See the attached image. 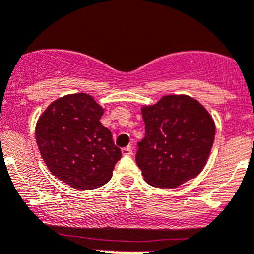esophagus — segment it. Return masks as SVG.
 Instances as JSON below:
<instances>
[{"instance_id": "1", "label": "esophagus", "mask_w": 254, "mask_h": 254, "mask_svg": "<svg viewBox=\"0 0 254 254\" xmlns=\"http://www.w3.org/2000/svg\"><path fill=\"white\" fill-rule=\"evenodd\" d=\"M123 155H131L132 154V149L131 146H127V147H123L122 149Z\"/></svg>"}]
</instances>
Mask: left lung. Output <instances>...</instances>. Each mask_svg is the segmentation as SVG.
I'll return each instance as SVG.
<instances>
[{
    "label": "left lung",
    "mask_w": 254,
    "mask_h": 254,
    "mask_svg": "<svg viewBox=\"0 0 254 254\" xmlns=\"http://www.w3.org/2000/svg\"><path fill=\"white\" fill-rule=\"evenodd\" d=\"M145 137L137 142L136 164L149 185L175 189L205 167L215 140V123L189 95H165L141 109Z\"/></svg>",
    "instance_id": "8db88e82"
}]
</instances>
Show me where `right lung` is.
<instances>
[{"mask_svg": "<svg viewBox=\"0 0 254 254\" xmlns=\"http://www.w3.org/2000/svg\"><path fill=\"white\" fill-rule=\"evenodd\" d=\"M104 109L85 93L52 103L39 117L36 140L49 171L78 190L103 186L112 179L122 150L99 122Z\"/></svg>", "mask_w": 254, "mask_h": 254, "instance_id": "right-lung-1", "label": "right lung"}]
</instances>
